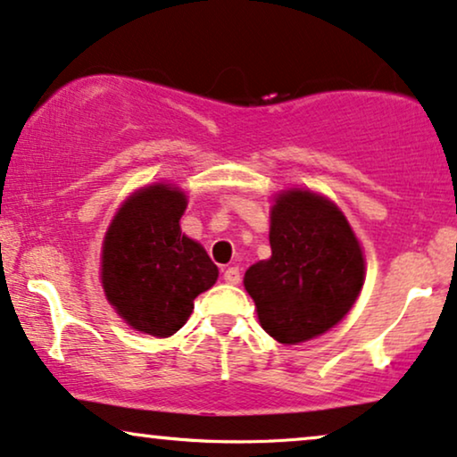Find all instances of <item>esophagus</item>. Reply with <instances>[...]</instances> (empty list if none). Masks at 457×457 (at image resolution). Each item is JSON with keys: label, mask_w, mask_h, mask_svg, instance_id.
Here are the masks:
<instances>
[{"label": "esophagus", "mask_w": 457, "mask_h": 457, "mask_svg": "<svg viewBox=\"0 0 457 457\" xmlns=\"http://www.w3.org/2000/svg\"><path fill=\"white\" fill-rule=\"evenodd\" d=\"M223 280L228 282V285H238V282H240V270L238 268H228L223 271Z\"/></svg>", "instance_id": "1"}]
</instances>
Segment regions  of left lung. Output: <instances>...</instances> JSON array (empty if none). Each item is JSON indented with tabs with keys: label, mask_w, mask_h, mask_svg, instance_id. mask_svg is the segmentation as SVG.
<instances>
[{
	"label": "left lung",
	"mask_w": 457,
	"mask_h": 457,
	"mask_svg": "<svg viewBox=\"0 0 457 457\" xmlns=\"http://www.w3.org/2000/svg\"><path fill=\"white\" fill-rule=\"evenodd\" d=\"M270 246L268 262L245 274L265 333L293 345L337 325L365 280V259L344 212L319 194H280L271 206Z\"/></svg>",
	"instance_id": "1"
}]
</instances>
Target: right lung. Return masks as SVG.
Returning a JSON list of instances; mask_svg holds the SVG:
<instances>
[{
    "label": "right lung",
    "mask_w": 457,
    "mask_h": 457,
    "mask_svg": "<svg viewBox=\"0 0 457 457\" xmlns=\"http://www.w3.org/2000/svg\"><path fill=\"white\" fill-rule=\"evenodd\" d=\"M186 194L149 186L124 202L103 242V288L137 331L169 337L186 325L194 299L219 270L198 242L181 234Z\"/></svg>",
    "instance_id": "obj_1"
}]
</instances>
